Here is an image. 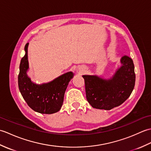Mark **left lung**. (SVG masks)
Wrapping results in <instances>:
<instances>
[{
  "mask_svg": "<svg viewBox=\"0 0 151 151\" xmlns=\"http://www.w3.org/2000/svg\"><path fill=\"white\" fill-rule=\"evenodd\" d=\"M121 67L110 79L96 75H83L86 99L93 108L110 110L123 104L135 86L136 75L132 60L127 56L121 59Z\"/></svg>",
  "mask_w": 151,
  "mask_h": 151,
  "instance_id": "8db88e82",
  "label": "left lung"
}]
</instances>
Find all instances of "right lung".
<instances>
[{
  "mask_svg": "<svg viewBox=\"0 0 151 151\" xmlns=\"http://www.w3.org/2000/svg\"><path fill=\"white\" fill-rule=\"evenodd\" d=\"M28 46V43L24 47L25 55L22 58L19 65V91L27 104L35 111L45 114L56 113L62 107L64 94L74 74L68 72L50 82L40 85L34 84L27 74L29 68Z\"/></svg>",
  "mask_w": 151,
  "mask_h": 151,
  "instance_id": "right-lung-1",
  "label": "right lung"
}]
</instances>
